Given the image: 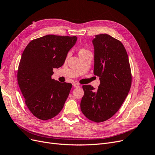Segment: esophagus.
Returning a JSON list of instances; mask_svg holds the SVG:
<instances>
[{
  "label": "esophagus",
  "mask_w": 155,
  "mask_h": 155,
  "mask_svg": "<svg viewBox=\"0 0 155 155\" xmlns=\"http://www.w3.org/2000/svg\"><path fill=\"white\" fill-rule=\"evenodd\" d=\"M73 86L74 87H75V88H77V87H79V84H77V83H74V84H73Z\"/></svg>",
  "instance_id": "obj_1"
}]
</instances>
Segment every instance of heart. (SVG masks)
<instances>
[{"instance_id":"obj_1","label":"heart","mask_w":155,"mask_h":155,"mask_svg":"<svg viewBox=\"0 0 155 155\" xmlns=\"http://www.w3.org/2000/svg\"><path fill=\"white\" fill-rule=\"evenodd\" d=\"M87 51H87V49H84V48H81V49H79L78 54H79V55H80V54H84V53H85V52H86Z\"/></svg>"}]
</instances>
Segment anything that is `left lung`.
<instances>
[{"label": "left lung", "instance_id": "8db88e82", "mask_svg": "<svg viewBox=\"0 0 155 155\" xmlns=\"http://www.w3.org/2000/svg\"><path fill=\"white\" fill-rule=\"evenodd\" d=\"M94 48V74L99 77L95 90L83 85L80 109L89 120L97 123L112 117L120 108L130 91L132 75L129 58L120 40L103 33L92 40Z\"/></svg>", "mask_w": 155, "mask_h": 155}]
</instances>
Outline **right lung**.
Returning a JSON list of instances; mask_svg holds the SVG:
<instances>
[{
	"instance_id": "obj_1",
	"label": "right lung",
	"mask_w": 155,
	"mask_h": 155,
	"mask_svg": "<svg viewBox=\"0 0 155 155\" xmlns=\"http://www.w3.org/2000/svg\"><path fill=\"white\" fill-rule=\"evenodd\" d=\"M77 40L76 36L45 35L31 40L22 54L18 82L26 106L38 119H51L63 109L72 84L51 76L53 68L63 66Z\"/></svg>"
}]
</instances>
